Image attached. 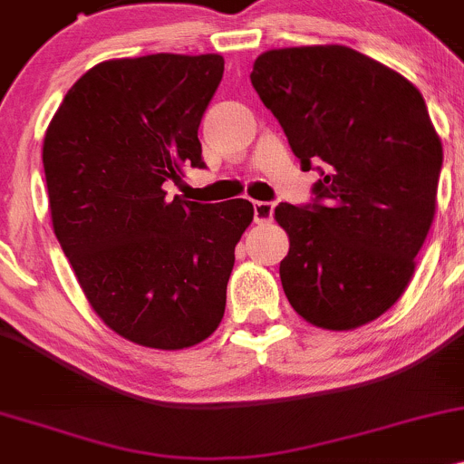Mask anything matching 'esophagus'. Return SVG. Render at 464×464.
I'll return each instance as SVG.
<instances>
[{
    "label": "esophagus",
    "instance_id": "34e87169",
    "mask_svg": "<svg viewBox=\"0 0 464 464\" xmlns=\"http://www.w3.org/2000/svg\"><path fill=\"white\" fill-rule=\"evenodd\" d=\"M274 214V206L266 201H256L254 203V221L256 223H270Z\"/></svg>",
    "mask_w": 464,
    "mask_h": 464
}]
</instances>
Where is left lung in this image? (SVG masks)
<instances>
[{
    "label": "left lung",
    "mask_w": 464,
    "mask_h": 464,
    "mask_svg": "<svg viewBox=\"0 0 464 464\" xmlns=\"http://www.w3.org/2000/svg\"><path fill=\"white\" fill-rule=\"evenodd\" d=\"M250 79L303 170L323 166L312 206L274 210L290 237L283 292L323 330L367 325L407 290L436 214L442 143L425 99L401 72L338 44L274 48Z\"/></svg>",
    "instance_id": "obj_1"
}]
</instances>
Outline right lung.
Returning <instances> with one entry per match:
<instances>
[{
    "label": "right lung",
    "instance_id": "obj_1",
    "mask_svg": "<svg viewBox=\"0 0 464 464\" xmlns=\"http://www.w3.org/2000/svg\"><path fill=\"white\" fill-rule=\"evenodd\" d=\"M223 77L221 54L108 59L74 82L44 137L53 230L91 307L152 350L206 341L226 312L246 198H166L203 168L198 123Z\"/></svg>",
    "mask_w": 464,
    "mask_h": 464
}]
</instances>
